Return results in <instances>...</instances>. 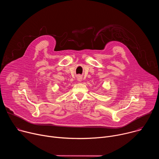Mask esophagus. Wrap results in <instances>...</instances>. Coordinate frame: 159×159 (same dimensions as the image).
<instances>
[{"label":"esophagus","mask_w":159,"mask_h":159,"mask_svg":"<svg viewBox=\"0 0 159 159\" xmlns=\"http://www.w3.org/2000/svg\"><path fill=\"white\" fill-rule=\"evenodd\" d=\"M77 80L79 82H80L82 80V77L81 76H80V75H78V76H77Z\"/></svg>","instance_id":"34e87169"}]
</instances>
